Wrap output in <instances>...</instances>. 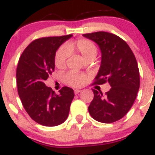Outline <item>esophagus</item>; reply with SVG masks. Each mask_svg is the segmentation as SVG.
Here are the masks:
<instances>
[{
    "label": "esophagus",
    "mask_w": 155,
    "mask_h": 155,
    "mask_svg": "<svg viewBox=\"0 0 155 155\" xmlns=\"http://www.w3.org/2000/svg\"><path fill=\"white\" fill-rule=\"evenodd\" d=\"M80 92H81V90H79V89H75L74 90V94H79Z\"/></svg>",
    "instance_id": "34e87169"
}]
</instances>
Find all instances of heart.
I'll use <instances>...</instances> for the list:
<instances>
[{"instance_id": "obj_1", "label": "heart", "mask_w": 155, "mask_h": 155, "mask_svg": "<svg viewBox=\"0 0 155 155\" xmlns=\"http://www.w3.org/2000/svg\"><path fill=\"white\" fill-rule=\"evenodd\" d=\"M68 52H75L79 53L86 61H87L95 57L98 50L94 42L86 39H78L74 42H68L65 45V47L61 48L56 52L54 63L57 68L62 69L65 67L66 61L69 55ZM64 81L69 85L73 87H80L84 84L86 77L82 74L71 71L66 74Z\"/></svg>"}]
</instances>
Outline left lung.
Listing matches in <instances>:
<instances>
[{
	"instance_id": "obj_1",
	"label": "left lung",
	"mask_w": 155,
	"mask_h": 155,
	"mask_svg": "<svg viewBox=\"0 0 155 155\" xmlns=\"http://www.w3.org/2000/svg\"><path fill=\"white\" fill-rule=\"evenodd\" d=\"M97 43L102 53L101 65L94 84L109 82L111 88L104 95L92 89L94 98L88 112L94 120L111 124L120 120L132 107L140 87L137 60L127 42L106 31L84 34Z\"/></svg>"
}]
</instances>
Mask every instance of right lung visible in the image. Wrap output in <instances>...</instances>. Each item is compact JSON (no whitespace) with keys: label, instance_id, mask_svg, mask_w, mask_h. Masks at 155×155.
Returning a JSON list of instances; mask_svg holds the SVG:
<instances>
[{"label":"right lung","instance_id":"add662e5","mask_svg":"<svg viewBox=\"0 0 155 155\" xmlns=\"http://www.w3.org/2000/svg\"><path fill=\"white\" fill-rule=\"evenodd\" d=\"M72 35L45 37L31 42L19 58L16 71L18 93L34 121L46 127L63 124L68 117L74 90L63 87L57 94L45 81L52 74L57 50Z\"/></svg>","mask_w":155,"mask_h":155}]
</instances>
